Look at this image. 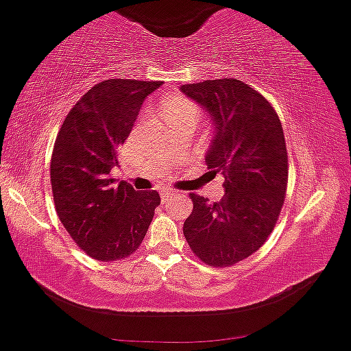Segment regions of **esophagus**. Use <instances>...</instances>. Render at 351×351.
<instances>
[{
    "instance_id": "obj_1",
    "label": "esophagus",
    "mask_w": 351,
    "mask_h": 351,
    "mask_svg": "<svg viewBox=\"0 0 351 351\" xmlns=\"http://www.w3.org/2000/svg\"><path fill=\"white\" fill-rule=\"evenodd\" d=\"M172 195H176V192H174V191H169V189L160 191V197H162V201H169V199H171Z\"/></svg>"
}]
</instances>
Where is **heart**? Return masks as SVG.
Masks as SVG:
<instances>
[{
	"instance_id": "b5f03b06",
	"label": "heart",
	"mask_w": 351,
	"mask_h": 351,
	"mask_svg": "<svg viewBox=\"0 0 351 351\" xmlns=\"http://www.w3.org/2000/svg\"><path fill=\"white\" fill-rule=\"evenodd\" d=\"M160 110L169 123L176 122V120H187V119L195 120V122H197L199 119L197 105H195L192 100L180 95L171 97V99L162 101Z\"/></svg>"
}]
</instances>
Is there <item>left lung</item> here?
<instances>
[{"instance_id": "8db88e82", "label": "left lung", "mask_w": 351, "mask_h": 351, "mask_svg": "<svg viewBox=\"0 0 351 351\" xmlns=\"http://www.w3.org/2000/svg\"><path fill=\"white\" fill-rule=\"evenodd\" d=\"M180 90L216 123L206 164L224 176L226 189L219 202L191 194L184 236L202 263L228 267L258 251L276 226L288 186L285 134L273 105L244 82L219 78Z\"/></svg>"}]
</instances>
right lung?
Returning a JSON list of instances; mask_svg holds the SVG:
<instances>
[{"instance_id":"right-lung-1","label":"right lung","mask_w":351,"mask_h":351,"mask_svg":"<svg viewBox=\"0 0 351 351\" xmlns=\"http://www.w3.org/2000/svg\"><path fill=\"white\" fill-rule=\"evenodd\" d=\"M160 85L100 82L75 104L56 135L50 164L56 214L77 246L97 261L134 254L160 204L159 192L110 179L142 101Z\"/></svg>"}]
</instances>
